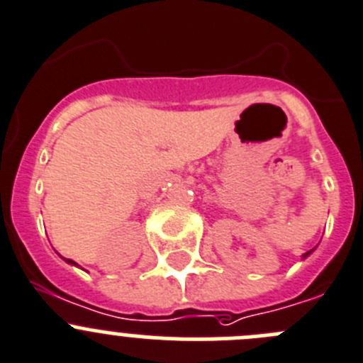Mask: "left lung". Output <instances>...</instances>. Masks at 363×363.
I'll return each mask as SVG.
<instances>
[{
	"label": "left lung",
	"instance_id": "left-lung-1",
	"mask_svg": "<svg viewBox=\"0 0 363 363\" xmlns=\"http://www.w3.org/2000/svg\"><path fill=\"white\" fill-rule=\"evenodd\" d=\"M313 250H315V249H311V250H308V252H304V254H303V259H304V258H308V256H310V254L313 252Z\"/></svg>",
	"mask_w": 363,
	"mask_h": 363
}]
</instances>
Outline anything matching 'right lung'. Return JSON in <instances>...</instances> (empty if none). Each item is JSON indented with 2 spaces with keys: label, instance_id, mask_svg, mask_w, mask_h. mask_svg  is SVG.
<instances>
[{
  "label": "right lung",
  "instance_id": "1",
  "mask_svg": "<svg viewBox=\"0 0 363 363\" xmlns=\"http://www.w3.org/2000/svg\"><path fill=\"white\" fill-rule=\"evenodd\" d=\"M60 258H62V256H60ZM64 259V262H66V263H69V265H74V267H79V265H77V263H74L73 262V259H66V258H62Z\"/></svg>",
  "mask_w": 363,
  "mask_h": 363
}]
</instances>
